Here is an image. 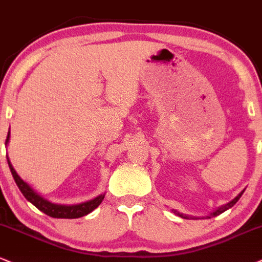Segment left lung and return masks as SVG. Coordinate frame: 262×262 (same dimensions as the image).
<instances>
[{
  "label": "left lung",
  "instance_id": "1",
  "mask_svg": "<svg viewBox=\"0 0 262 262\" xmlns=\"http://www.w3.org/2000/svg\"><path fill=\"white\" fill-rule=\"evenodd\" d=\"M243 192L244 191H242L241 193H239L238 196H236V198L234 199V200H232V201L230 202H228V204L227 205H224V206H222V207H220L218 208V210H216L214 212H212V213L210 214V216H207V218H211V217H216V216H218V214H221V213H223L224 211H227V210H229L230 207H233V206H234L236 202H238V200L242 198V195H243ZM174 213H177L178 216H180L181 218H186V220H189V216H186V214H183V213H179V212H177V211H174ZM191 218V217H190ZM193 218V217H192ZM193 220H196V218H193Z\"/></svg>",
  "mask_w": 262,
  "mask_h": 262
}]
</instances>
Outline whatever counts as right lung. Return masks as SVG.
<instances>
[{"mask_svg": "<svg viewBox=\"0 0 262 262\" xmlns=\"http://www.w3.org/2000/svg\"><path fill=\"white\" fill-rule=\"evenodd\" d=\"M9 138V132L7 135V138H6V144L8 143ZM9 169H11V173L13 175V179L17 184V186L19 187L20 192L23 193L24 198H26L28 201L32 202V204L35 206L38 210L44 212L48 216L54 217V218H79L85 216V214L91 213L92 211L95 210L101 204V201L104 200V196L105 195H99L98 198H95L91 201L83 202V204L79 205H72V206H66V205H56L51 204L50 201L45 200L44 198L39 195L38 192H35L23 179H20V177L15 173L14 168L12 167L11 162H9V158H7Z\"/></svg>", "mask_w": 262, "mask_h": 262, "instance_id": "1", "label": "right lung"}]
</instances>
